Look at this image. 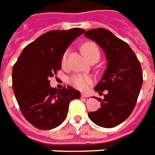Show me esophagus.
<instances>
[{
	"label": "esophagus",
	"instance_id": "34e87169",
	"mask_svg": "<svg viewBox=\"0 0 155 155\" xmlns=\"http://www.w3.org/2000/svg\"><path fill=\"white\" fill-rule=\"evenodd\" d=\"M81 96H82V97L88 98V97H89V96H90V95H89V94H86V93H82V94H81Z\"/></svg>",
	"mask_w": 155,
	"mask_h": 155
}]
</instances>
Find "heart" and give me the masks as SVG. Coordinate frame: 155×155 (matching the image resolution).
Listing matches in <instances>:
<instances>
[{"instance_id":"obj_1","label":"heart","mask_w":155,"mask_h":155,"mask_svg":"<svg viewBox=\"0 0 155 155\" xmlns=\"http://www.w3.org/2000/svg\"><path fill=\"white\" fill-rule=\"evenodd\" d=\"M82 51L84 52V54H85V56L88 58L89 61H91V59L94 56H100V51L99 48L96 45V44H94V42H86L82 45ZM68 60V52L65 51L62 58H61V64L62 66H65L67 64ZM69 82L70 84L74 86V88H76L78 90L81 91H84L88 89V87L92 84L93 80L91 76H88L86 74H73L72 76L70 77L69 79Z\"/></svg>"}]
</instances>
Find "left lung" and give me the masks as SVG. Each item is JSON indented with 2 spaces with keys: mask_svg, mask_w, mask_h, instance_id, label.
Wrapping results in <instances>:
<instances>
[{
  "mask_svg": "<svg viewBox=\"0 0 155 155\" xmlns=\"http://www.w3.org/2000/svg\"><path fill=\"white\" fill-rule=\"evenodd\" d=\"M84 36L95 41L107 58V68L94 90L107 91L104 99L97 98L101 108L88 115L94 124L113 128L126 120L136 104L143 84L140 61L126 42L104 28L87 31Z\"/></svg>",
  "mask_w": 155,
  "mask_h": 155,
  "instance_id": "obj_1",
  "label": "left lung"
}]
</instances>
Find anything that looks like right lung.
Masks as SVG:
<instances>
[{
    "label": "right lung",
    "mask_w": 155,
    "mask_h": 155,
    "mask_svg": "<svg viewBox=\"0 0 155 155\" xmlns=\"http://www.w3.org/2000/svg\"><path fill=\"white\" fill-rule=\"evenodd\" d=\"M81 28L51 31L27 45L12 68V87L25 120L40 130L59 126L66 118L71 101L81 92L71 86L51 88L50 78L61 69V58Z\"/></svg>",
    "instance_id": "obj_1"
}]
</instances>
